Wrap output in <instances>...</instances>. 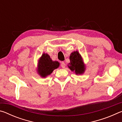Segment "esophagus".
Instances as JSON below:
<instances>
[{
  "instance_id": "34e87169",
  "label": "esophagus",
  "mask_w": 122,
  "mask_h": 122,
  "mask_svg": "<svg viewBox=\"0 0 122 122\" xmlns=\"http://www.w3.org/2000/svg\"><path fill=\"white\" fill-rule=\"evenodd\" d=\"M61 67L62 68H65V67H66V64H65V63L64 62H61Z\"/></svg>"
}]
</instances>
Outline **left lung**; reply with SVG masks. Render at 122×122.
<instances>
[{"instance_id":"left-lung-1","label":"left lung","mask_w":122,"mask_h":122,"mask_svg":"<svg viewBox=\"0 0 122 122\" xmlns=\"http://www.w3.org/2000/svg\"><path fill=\"white\" fill-rule=\"evenodd\" d=\"M70 63L68 67L76 75H82L86 71V66L82 56L77 51L71 53L69 56Z\"/></svg>"}]
</instances>
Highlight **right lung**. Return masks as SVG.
Here are the masks:
<instances>
[{
  "mask_svg": "<svg viewBox=\"0 0 122 122\" xmlns=\"http://www.w3.org/2000/svg\"><path fill=\"white\" fill-rule=\"evenodd\" d=\"M60 66L58 61H53L47 53H43L38 61L37 73L42 78L46 77Z\"/></svg>",
  "mask_w": 122,
  "mask_h": 122,
  "instance_id": "right-lung-1",
  "label": "right lung"
}]
</instances>
